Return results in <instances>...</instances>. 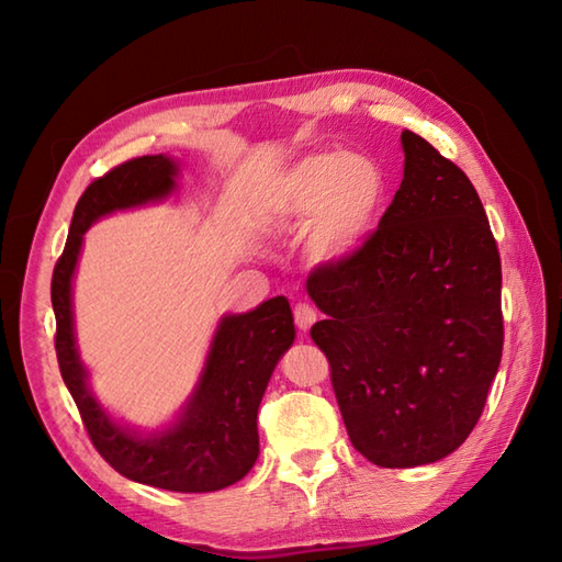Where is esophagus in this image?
Masks as SVG:
<instances>
[{
	"label": "esophagus",
	"mask_w": 562,
	"mask_h": 562,
	"mask_svg": "<svg viewBox=\"0 0 562 562\" xmlns=\"http://www.w3.org/2000/svg\"><path fill=\"white\" fill-rule=\"evenodd\" d=\"M315 319H317V313H315L311 303H303V301L296 303V306H294V325L299 327V331L306 334L313 327Z\"/></svg>",
	"instance_id": "34e87169"
}]
</instances>
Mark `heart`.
I'll list each match as a JSON object with an SVG mask.
<instances>
[{
	"label": "heart",
	"mask_w": 562,
	"mask_h": 562,
	"mask_svg": "<svg viewBox=\"0 0 562 562\" xmlns=\"http://www.w3.org/2000/svg\"><path fill=\"white\" fill-rule=\"evenodd\" d=\"M389 195L376 159L346 150L301 157L270 186L263 210L290 226L313 218L311 251L319 261L352 259L372 237Z\"/></svg>",
	"instance_id": "b5f03b06"
}]
</instances>
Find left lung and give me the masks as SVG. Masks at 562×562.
Instances as JSON below:
<instances>
[{"label": "left lung", "instance_id": "obj_1", "mask_svg": "<svg viewBox=\"0 0 562 562\" xmlns=\"http://www.w3.org/2000/svg\"><path fill=\"white\" fill-rule=\"evenodd\" d=\"M405 176L379 228L315 268L311 327L352 447L383 469L432 463L471 436L502 362V261L469 176L405 130Z\"/></svg>", "mask_w": 562, "mask_h": 562}]
</instances>
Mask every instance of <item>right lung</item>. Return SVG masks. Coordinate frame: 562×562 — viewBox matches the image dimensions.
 <instances>
[{"label":"right lung","instance_id":"obj_1","mask_svg":"<svg viewBox=\"0 0 562 562\" xmlns=\"http://www.w3.org/2000/svg\"><path fill=\"white\" fill-rule=\"evenodd\" d=\"M176 171L173 159L143 155L110 169L82 192L52 278L56 358L93 447L112 469L134 483L169 492H216L243 480L259 457L261 397L296 334L290 301L276 296L251 313L223 317L181 419L148 438L117 426L95 403L72 331V272L85 231L110 212L167 198Z\"/></svg>","mask_w":562,"mask_h":562}]
</instances>
